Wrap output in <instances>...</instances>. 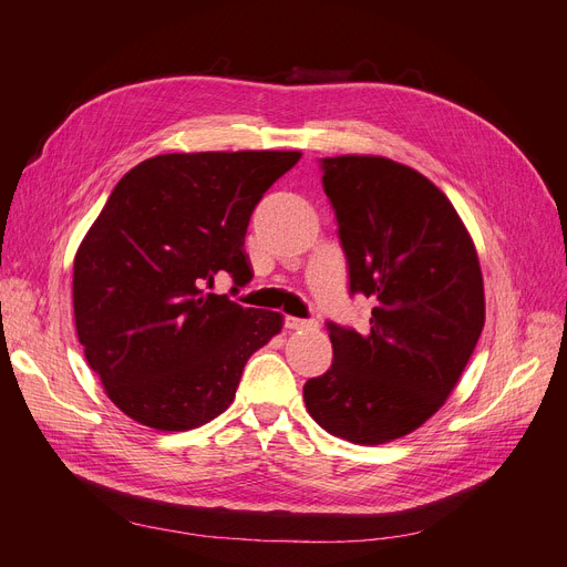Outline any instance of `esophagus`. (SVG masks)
<instances>
[{
    "mask_svg": "<svg viewBox=\"0 0 567 567\" xmlns=\"http://www.w3.org/2000/svg\"><path fill=\"white\" fill-rule=\"evenodd\" d=\"M284 326H286V329H293V331H298V329H312V326H317V323H315V321H310V319L286 317V319H284Z\"/></svg>",
    "mask_w": 567,
    "mask_h": 567,
    "instance_id": "1",
    "label": "esophagus"
}]
</instances>
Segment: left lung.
I'll return each mask as SVG.
<instances>
[{"label": "left lung", "mask_w": 567, "mask_h": 567, "mask_svg": "<svg viewBox=\"0 0 567 567\" xmlns=\"http://www.w3.org/2000/svg\"><path fill=\"white\" fill-rule=\"evenodd\" d=\"M350 296L373 300L369 331L326 323L333 364L302 398L326 433L383 444L450 398L485 326L477 252L454 205L416 169L381 156L321 158Z\"/></svg>", "instance_id": "left-lung-1"}]
</instances>
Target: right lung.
<instances>
[{"instance_id": "right-lung-1", "label": "right lung", "mask_w": 567, "mask_h": 567, "mask_svg": "<svg viewBox=\"0 0 567 567\" xmlns=\"http://www.w3.org/2000/svg\"><path fill=\"white\" fill-rule=\"evenodd\" d=\"M298 151L165 153L132 167L75 255V329L111 402L156 431H192L231 402L281 315L208 293L252 279L255 205Z\"/></svg>"}]
</instances>
